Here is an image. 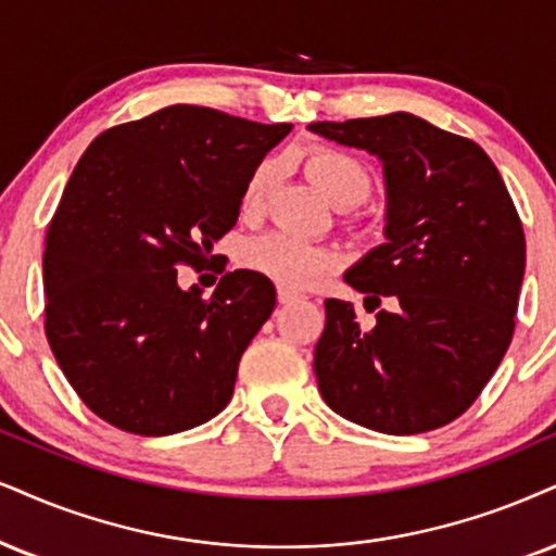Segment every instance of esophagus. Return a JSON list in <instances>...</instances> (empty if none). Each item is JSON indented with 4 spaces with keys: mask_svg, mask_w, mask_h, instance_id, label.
<instances>
[{
    "mask_svg": "<svg viewBox=\"0 0 556 556\" xmlns=\"http://www.w3.org/2000/svg\"><path fill=\"white\" fill-rule=\"evenodd\" d=\"M299 299H301V293H296V291L283 289V286H280V289H278V301H280V304H293V301H299Z\"/></svg>",
    "mask_w": 556,
    "mask_h": 556,
    "instance_id": "34e87169",
    "label": "esophagus"
}]
</instances>
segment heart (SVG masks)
Listing matches in <instances>:
<instances>
[{
	"label": "heart",
	"mask_w": 556,
	"mask_h": 556,
	"mask_svg": "<svg viewBox=\"0 0 556 556\" xmlns=\"http://www.w3.org/2000/svg\"><path fill=\"white\" fill-rule=\"evenodd\" d=\"M304 169L309 180L340 208L361 203L371 188L366 167L355 156L338 149H314L306 154ZM273 175H276V164L270 160L260 162L255 173L250 175L242 193V208L247 214L260 211ZM242 265L283 289H306L338 265V255L330 247L306 242L286 231H273L244 244Z\"/></svg>",
	"instance_id": "b5f03b06"
}]
</instances>
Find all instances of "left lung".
I'll return each mask as SVG.
<instances>
[{
	"instance_id": "1",
	"label": "left lung",
	"mask_w": 556,
	"mask_h": 556,
	"mask_svg": "<svg viewBox=\"0 0 556 556\" xmlns=\"http://www.w3.org/2000/svg\"><path fill=\"white\" fill-rule=\"evenodd\" d=\"M309 128L379 156L389 198L387 242L345 276L376 325L325 301L319 392L379 433L443 428L482 394L516 330L526 237L508 188L479 143L413 113Z\"/></svg>"
}]
</instances>
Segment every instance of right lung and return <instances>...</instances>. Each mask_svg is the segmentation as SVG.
<instances>
[{"instance_id":"1","label":"right lung","mask_w":556,"mask_h":556,"mask_svg":"<svg viewBox=\"0 0 556 556\" xmlns=\"http://www.w3.org/2000/svg\"><path fill=\"white\" fill-rule=\"evenodd\" d=\"M291 128L169 105L108 128L81 154L46 235V338L100 420L173 435L229 404L276 289L235 270L203 299L177 286V267L208 263L250 175Z\"/></svg>"}]
</instances>
